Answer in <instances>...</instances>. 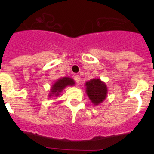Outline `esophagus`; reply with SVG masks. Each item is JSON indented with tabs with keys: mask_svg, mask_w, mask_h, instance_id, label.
I'll use <instances>...</instances> for the list:
<instances>
[{
	"mask_svg": "<svg viewBox=\"0 0 154 154\" xmlns=\"http://www.w3.org/2000/svg\"><path fill=\"white\" fill-rule=\"evenodd\" d=\"M74 79H75V80L76 82H77V83H78V84H79L80 80H81V79H80L79 75H75Z\"/></svg>",
	"mask_w": 154,
	"mask_h": 154,
	"instance_id": "1",
	"label": "esophagus"
}]
</instances>
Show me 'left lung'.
I'll use <instances>...</instances> for the list:
<instances>
[{"mask_svg":"<svg viewBox=\"0 0 154 154\" xmlns=\"http://www.w3.org/2000/svg\"><path fill=\"white\" fill-rule=\"evenodd\" d=\"M85 92L94 106L103 103L108 93L107 85L100 79H92L85 83Z\"/></svg>","mask_w":154,"mask_h":154,"instance_id":"8db88e82","label":"left lung"}]
</instances>
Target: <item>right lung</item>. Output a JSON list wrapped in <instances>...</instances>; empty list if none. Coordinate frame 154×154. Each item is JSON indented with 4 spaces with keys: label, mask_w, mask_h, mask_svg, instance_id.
Returning a JSON list of instances; mask_svg holds the SVG:
<instances>
[{
    "label": "right lung",
    "mask_w": 154,
    "mask_h": 154,
    "mask_svg": "<svg viewBox=\"0 0 154 154\" xmlns=\"http://www.w3.org/2000/svg\"><path fill=\"white\" fill-rule=\"evenodd\" d=\"M75 82L73 79L69 78V77H63V78L58 79L55 82V83H53V85H51L48 97H58L66 87L72 86V85H75Z\"/></svg>",
    "instance_id": "add662e5"
}]
</instances>
